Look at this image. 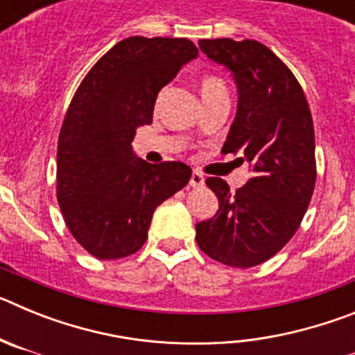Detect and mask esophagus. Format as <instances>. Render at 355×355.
<instances>
[{"instance_id": "esophagus-1", "label": "esophagus", "mask_w": 355, "mask_h": 355, "mask_svg": "<svg viewBox=\"0 0 355 355\" xmlns=\"http://www.w3.org/2000/svg\"><path fill=\"white\" fill-rule=\"evenodd\" d=\"M205 184V175L200 174L199 171H193L192 172V178H190V187L193 188H199Z\"/></svg>"}]
</instances>
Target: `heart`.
Returning a JSON list of instances; mask_svg holds the SVG:
<instances>
[{"label":"heart","mask_w":355,"mask_h":355,"mask_svg":"<svg viewBox=\"0 0 355 355\" xmlns=\"http://www.w3.org/2000/svg\"><path fill=\"white\" fill-rule=\"evenodd\" d=\"M199 85H200V92H202V96H208V94L216 92V90L225 89L224 81H222L220 78L211 76V74H206V76L200 78Z\"/></svg>","instance_id":"heart-1"}]
</instances>
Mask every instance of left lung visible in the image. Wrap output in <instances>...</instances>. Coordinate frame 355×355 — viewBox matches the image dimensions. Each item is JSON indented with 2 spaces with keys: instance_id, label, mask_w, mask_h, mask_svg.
<instances>
[{
  "instance_id": "left-lung-1",
  "label": "left lung",
  "mask_w": 355,
  "mask_h": 355,
  "mask_svg": "<svg viewBox=\"0 0 355 355\" xmlns=\"http://www.w3.org/2000/svg\"><path fill=\"white\" fill-rule=\"evenodd\" d=\"M199 48L233 72L238 112L222 153H241L252 175L236 192L220 178L206 180L218 211L196 225V240L215 261L249 268L286 245L311 202V110L293 72L258 40H200Z\"/></svg>"
}]
</instances>
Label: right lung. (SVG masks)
<instances>
[{
    "label": "right lung",
    "mask_w": 355,
    "mask_h": 355,
    "mask_svg": "<svg viewBox=\"0 0 355 355\" xmlns=\"http://www.w3.org/2000/svg\"><path fill=\"white\" fill-rule=\"evenodd\" d=\"M199 55L188 39L128 37L106 51L74 92L56 149V199L74 240L97 259L135 254L155 209L192 178L181 162L158 165L131 150L153 122L156 96Z\"/></svg>",
    "instance_id": "add662e5"
}]
</instances>
